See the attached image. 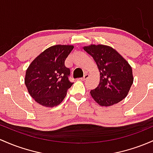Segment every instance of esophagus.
<instances>
[{
	"instance_id": "34e87169",
	"label": "esophagus",
	"mask_w": 153,
	"mask_h": 153,
	"mask_svg": "<svg viewBox=\"0 0 153 153\" xmlns=\"http://www.w3.org/2000/svg\"><path fill=\"white\" fill-rule=\"evenodd\" d=\"M88 75L87 73H85L84 74V75H83V78H80V79H81L82 80H86L87 78H88Z\"/></svg>"
}]
</instances>
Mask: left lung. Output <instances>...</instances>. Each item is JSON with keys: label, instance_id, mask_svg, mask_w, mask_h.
I'll return each instance as SVG.
<instances>
[{"label": "left lung", "instance_id": "obj_1", "mask_svg": "<svg viewBox=\"0 0 153 153\" xmlns=\"http://www.w3.org/2000/svg\"><path fill=\"white\" fill-rule=\"evenodd\" d=\"M93 57L100 72L98 86L91 90L92 98L101 106H111L122 101L133 83L132 69L115 49L104 45L83 48Z\"/></svg>", "mask_w": 153, "mask_h": 153}]
</instances>
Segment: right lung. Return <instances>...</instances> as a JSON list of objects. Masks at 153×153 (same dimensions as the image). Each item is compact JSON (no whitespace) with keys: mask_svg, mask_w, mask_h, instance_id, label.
<instances>
[{"mask_svg":"<svg viewBox=\"0 0 153 153\" xmlns=\"http://www.w3.org/2000/svg\"><path fill=\"white\" fill-rule=\"evenodd\" d=\"M73 49V46H51L30 65L25 83L30 96L38 104L53 107L66 97L73 83L69 80L70 70L65 65V61Z\"/></svg>","mask_w":153,"mask_h":153,"instance_id":"obj_1","label":"right lung"}]
</instances>
